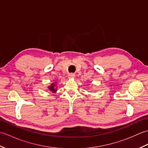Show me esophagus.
Returning a JSON list of instances; mask_svg holds the SVG:
<instances>
[{"label":"esophagus","mask_w":148,"mask_h":148,"mask_svg":"<svg viewBox=\"0 0 148 148\" xmlns=\"http://www.w3.org/2000/svg\"><path fill=\"white\" fill-rule=\"evenodd\" d=\"M68 77L69 79H72V78H74L75 77V74L73 73H70L68 74Z\"/></svg>","instance_id":"1"}]
</instances>
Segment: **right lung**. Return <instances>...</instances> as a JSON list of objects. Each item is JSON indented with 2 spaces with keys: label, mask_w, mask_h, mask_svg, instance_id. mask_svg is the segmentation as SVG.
<instances>
[{
  "label": "right lung",
  "mask_w": 148,
  "mask_h": 148,
  "mask_svg": "<svg viewBox=\"0 0 148 148\" xmlns=\"http://www.w3.org/2000/svg\"><path fill=\"white\" fill-rule=\"evenodd\" d=\"M56 83H57V82L53 83L49 86H48V88L50 92H51L52 93L56 92V91H57V85H56Z\"/></svg>",
  "instance_id": "obj_1"
}]
</instances>
